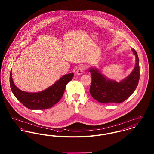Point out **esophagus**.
I'll list each match as a JSON object with an SVG mask.
<instances>
[{"instance_id": "esophagus-1", "label": "esophagus", "mask_w": 154, "mask_h": 154, "mask_svg": "<svg viewBox=\"0 0 154 154\" xmlns=\"http://www.w3.org/2000/svg\"><path fill=\"white\" fill-rule=\"evenodd\" d=\"M85 70V66H84V65H81L77 69V74L78 75H81V74L83 73V72H84Z\"/></svg>"}]
</instances>
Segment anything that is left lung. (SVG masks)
Segmentation results:
<instances>
[{"label":"left lung","instance_id":"obj_1","mask_svg":"<svg viewBox=\"0 0 154 154\" xmlns=\"http://www.w3.org/2000/svg\"><path fill=\"white\" fill-rule=\"evenodd\" d=\"M132 51L136 58L134 69L119 83L107 79L96 69L89 70L92 76L89 92L97 102L104 104L124 102L134 92L139 81V59L135 50L133 49Z\"/></svg>","mask_w":154,"mask_h":154}]
</instances>
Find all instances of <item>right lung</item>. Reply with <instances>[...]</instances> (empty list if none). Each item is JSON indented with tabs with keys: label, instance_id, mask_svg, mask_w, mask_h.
<instances>
[{
	"label": "right lung",
	"instance_id": "obj_1",
	"mask_svg": "<svg viewBox=\"0 0 154 154\" xmlns=\"http://www.w3.org/2000/svg\"><path fill=\"white\" fill-rule=\"evenodd\" d=\"M10 73V85L15 97L22 104L30 110H45L52 107L62 98L67 84L72 80L73 73H69L62 77L52 86L37 93H29L22 91L15 85Z\"/></svg>",
	"mask_w": 154,
	"mask_h": 154
}]
</instances>
